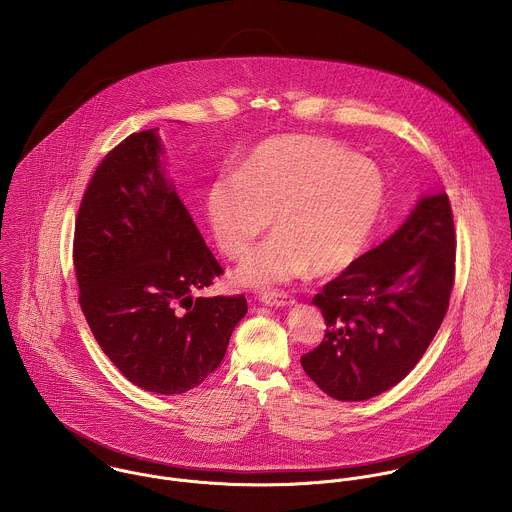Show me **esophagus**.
<instances>
[{"label":"esophagus","instance_id":"34e87169","mask_svg":"<svg viewBox=\"0 0 512 512\" xmlns=\"http://www.w3.org/2000/svg\"><path fill=\"white\" fill-rule=\"evenodd\" d=\"M260 301H262L264 305H270V307H290V305L295 303V299H293L292 295H288V293L284 292L262 293Z\"/></svg>","mask_w":512,"mask_h":512}]
</instances>
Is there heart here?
<instances>
[{"label":"heart","instance_id":"obj_1","mask_svg":"<svg viewBox=\"0 0 512 512\" xmlns=\"http://www.w3.org/2000/svg\"><path fill=\"white\" fill-rule=\"evenodd\" d=\"M386 201L380 167L319 136H274L211 181L205 211L215 242L242 258L272 224L276 232L236 270L244 286L266 288L307 274L333 276L365 252Z\"/></svg>","mask_w":512,"mask_h":512}]
</instances>
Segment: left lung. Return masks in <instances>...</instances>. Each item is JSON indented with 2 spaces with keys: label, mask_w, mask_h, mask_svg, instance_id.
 Wrapping results in <instances>:
<instances>
[{
  "label": "left lung",
  "mask_w": 512,
  "mask_h": 512,
  "mask_svg": "<svg viewBox=\"0 0 512 512\" xmlns=\"http://www.w3.org/2000/svg\"><path fill=\"white\" fill-rule=\"evenodd\" d=\"M455 228L445 193L424 195L406 222L323 286L311 303L327 331L301 357L331 398L361 402L398 384L430 347L449 307Z\"/></svg>",
  "instance_id": "obj_1"
}]
</instances>
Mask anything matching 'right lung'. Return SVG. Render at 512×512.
<instances>
[{
    "label": "right lung",
    "mask_w": 512,
    "mask_h": 512,
    "mask_svg": "<svg viewBox=\"0 0 512 512\" xmlns=\"http://www.w3.org/2000/svg\"><path fill=\"white\" fill-rule=\"evenodd\" d=\"M159 128L94 171L74 224L78 301L100 349L136 386L183 394L224 359L244 295L195 297L222 274L165 177Z\"/></svg>",
    "instance_id": "1"
}]
</instances>
